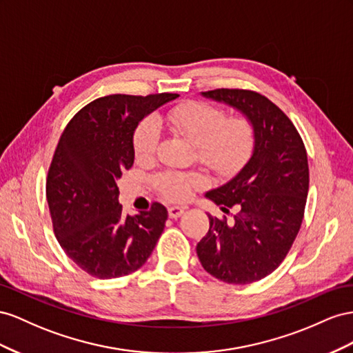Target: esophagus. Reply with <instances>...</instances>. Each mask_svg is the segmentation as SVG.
<instances>
[{"label":"esophagus","mask_w":353,"mask_h":353,"mask_svg":"<svg viewBox=\"0 0 353 353\" xmlns=\"http://www.w3.org/2000/svg\"><path fill=\"white\" fill-rule=\"evenodd\" d=\"M185 213V207H177V205H171L168 207V216L171 219H177Z\"/></svg>","instance_id":"34e87169"}]
</instances>
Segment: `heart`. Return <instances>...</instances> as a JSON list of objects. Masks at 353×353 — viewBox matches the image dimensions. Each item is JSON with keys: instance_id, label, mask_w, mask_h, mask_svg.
<instances>
[{"instance_id": "b5f03b06", "label": "heart", "mask_w": 353, "mask_h": 353, "mask_svg": "<svg viewBox=\"0 0 353 353\" xmlns=\"http://www.w3.org/2000/svg\"><path fill=\"white\" fill-rule=\"evenodd\" d=\"M159 125L182 134L195 145L199 163L219 176H230L243 167L253 154L256 130L245 115L225 118L223 109L205 102H186L171 108L164 115L143 119L134 132L133 146L139 159L155 154L159 142ZM204 177L198 173L161 171L152 177L158 192L170 201H183L192 190L203 186Z\"/></svg>"}]
</instances>
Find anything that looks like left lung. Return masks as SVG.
Here are the masks:
<instances>
[{
    "instance_id": "obj_1",
    "label": "left lung",
    "mask_w": 353,
    "mask_h": 353,
    "mask_svg": "<svg viewBox=\"0 0 353 353\" xmlns=\"http://www.w3.org/2000/svg\"><path fill=\"white\" fill-rule=\"evenodd\" d=\"M203 96L250 118L253 155L229 182L205 194L234 220L208 214L210 229L196 245L201 265L228 284L244 285L272 274L285 259L305 216L309 165L303 140L291 119L260 93L217 88Z\"/></svg>"
}]
</instances>
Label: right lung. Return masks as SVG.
Returning a JSON list of instances; mask_svg holds the SVG:
<instances>
[{
    "mask_svg": "<svg viewBox=\"0 0 353 353\" xmlns=\"http://www.w3.org/2000/svg\"><path fill=\"white\" fill-rule=\"evenodd\" d=\"M174 93L110 94L74 115L59 139L46 194L60 247L88 275L112 279L133 274L152 254L167 208L124 214L118 179L134 163V130Z\"/></svg>",
    "mask_w": 353,
    "mask_h": 353,
    "instance_id": "add662e5",
    "label": "right lung"
}]
</instances>
